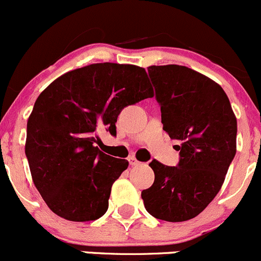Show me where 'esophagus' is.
I'll use <instances>...</instances> for the list:
<instances>
[{
	"instance_id": "34e87169",
	"label": "esophagus",
	"mask_w": 261,
	"mask_h": 261,
	"mask_svg": "<svg viewBox=\"0 0 261 261\" xmlns=\"http://www.w3.org/2000/svg\"><path fill=\"white\" fill-rule=\"evenodd\" d=\"M128 163H130L131 166H138V165H140V161L136 160L135 156H130V158H128Z\"/></svg>"
}]
</instances>
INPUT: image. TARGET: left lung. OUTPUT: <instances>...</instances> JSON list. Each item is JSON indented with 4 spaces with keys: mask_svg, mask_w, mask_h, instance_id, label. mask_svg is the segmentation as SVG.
<instances>
[{
    "mask_svg": "<svg viewBox=\"0 0 261 261\" xmlns=\"http://www.w3.org/2000/svg\"><path fill=\"white\" fill-rule=\"evenodd\" d=\"M164 130L177 140L176 166L149 164L155 174L142 190L153 218L179 223L199 215L220 191L237 153V117L220 85L179 65L150 66Z\"/></svg>",
    "mask_w": 261,
    "mask_h": 261,
    "instance_id": "1",
    "label": "left lung"
}]
</instances>
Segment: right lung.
Returning <instances> with one entry per match:
<instances>
[{"label": "right lung", "instance_id": "1", "mask_svg": "<svg viewBox=\"0 0 261 261\" xmlns=\"http://www.w3.org/2000/svg\"><path fill=\"white\" fill-rule=\"evenodd\" d=\"M152 96L144 68L110 62L70 71L41 92L24 152L35 186L56 215L91 221L108 211L112 184L128 161L100 151L96 134L116 135L122 109Z\"/></svg>", "mask_w": 261, "mask_h": 261}]
</instances>
